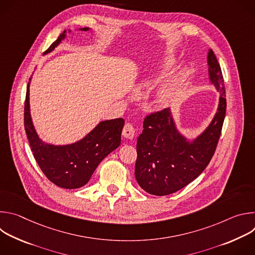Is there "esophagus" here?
<instances>
[{
    "label": "esophagus",
    "instance_id": "1",
    "mask_svg": "<svg viewBox=\"0 0 255 255\" xmlns=\"http://www.w3.org/2000/svg\"><path fill=\"white\" fill-rule=\"evenodd\" d=\"M122 135L127 139H132L135 135V128L130 123H126L122 130Z\"/></svg>",
    "mask_w": 255,
    "mask_h": 255
}]
</instances>
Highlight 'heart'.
<instances>
[{"mask_svg": "<svg viewBox=\"0 0 255 255\" xmlns=\"http://www.w3.org/2000/svg\"><path fill=\"white\" fill-rule=\"evenodd\" d=\"M173 62H174V58L172 57V55L170 53H166L156 63L155 71L156 72L164 71L168 69ZM184 76H185L184 71L180 72L178 75L173 76L157 91L155 95V103L158 107L165 108L177 99L181 90V86H183Z\"/></svg>", "mask_w": 255, "mask_h": 255, "instance_id": "heart-1", "label": "heart"}]
</instances>
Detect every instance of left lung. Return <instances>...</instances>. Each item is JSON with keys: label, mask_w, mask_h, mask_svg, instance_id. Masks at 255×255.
<instances>
[{"label": "left lung", "mask_w": 255, "mask_h": 255, "mask_svg": "<svg viewBox=\"0 0 255 255\" xmlns=\"http://www.w3.org/2000/svg\"><path fill=\"white\" fill-rule=\"evenodd\" d=\"M211 83L220 92L218 111L209 127L193 141L176 130L170 110L148 114L137 139L135 177L150 195L166 196L196 179L211 161L219 141L226 114L225 86L222 70L212 49L208 52Z\"/></svg>", "instance_id": "obj_1"}]
</instances>
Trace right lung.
I'll return each instance as SVG.
<instances>
[{
	"label": "right lung",
	"mask_w": 255,
	"mask_h": 255,
	"mask_svg": "<svg viewBox=\"0 0 255 255\" xmlns=\"http://www.w3.org/2000/svg\"><path fill=\"white\" fill-rule=\"evenodd\" d=\"M87 31L89 28H83ZM65 30L49 46L50 52L65 37ZM24 126L36 162L54 185L63 189H79L90 180L100 162L121 143L124 126L122 118L100 122L82 140L63 146L44 143L32 124L29 106V84L24 107Z\"/></svg>",
	"instance_id": "right-lung-1"
}]
</instances>
